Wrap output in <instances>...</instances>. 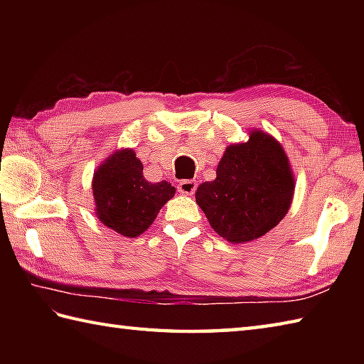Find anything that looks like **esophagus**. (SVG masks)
<instances>
[{
	"label": "esophagus",
	"mask_w": 364,
	"mask_h": 364,
	"mask_svg": "<svg viewBox=\"0 0 364 364\" xmlns=\"http://www.w3.org/2000/svg\"><path fill=\"white\" fill-rule=\"evenodd\" d=\"M197 189V181L196 180H183L178 184V192L183 196H192Z\"/></svg>",
	"instance_id": "esophagus-1"
}]
</instances>
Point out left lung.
<instances>
[{
    "instance_id": "obj_1",
    "label": "left lung",
    "mask_w": 364,
    "mask_h": 364,
    "mask_svg": "<svg viewBox=\"0 0 364 364\" xmlns=\"http://www.w3.org/2000/svg\"><path fill=\"white\" fill-rule=\"evenodd\" d=\"M296 180L282 144L266 131L250 129L249 141L227 146L215 180L196 192L213 230L233 244L252 242L288 214Z\"/></svg>"
}]
</instances>
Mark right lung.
<instances>
[{"mask_svg": "<svg viewBox=\"0 0 364 364\" xmlns=\"http://www.w3.org/2000/svg\"><path fill=\"white\" fill-rule=\"evenodd\" d=\"M92 192L100 222L122 236L136 237L154 222L161 208L175 196V188L167 181H146L136 151L122 149L98 166Z\"/></svg>", "mask_w": 364, "mask_h": 364, "instance_id": "obj_1", "label": "right lung"}]
</instances>
